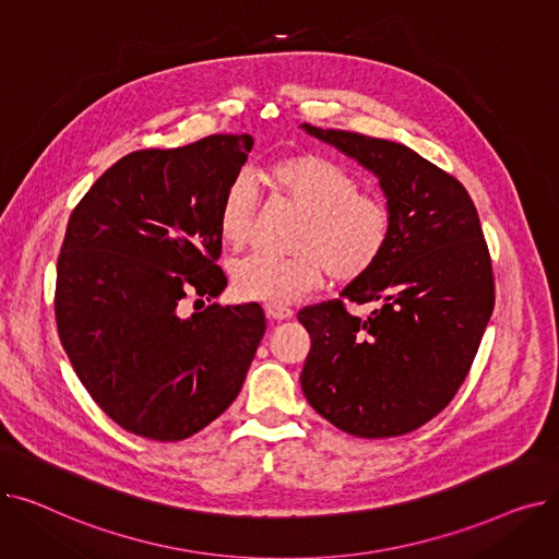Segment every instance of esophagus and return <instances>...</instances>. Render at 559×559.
I'll list each match as a JSON object with an SVG mask.
<instances>
[{"mask_svg":"<svg viewBox=\"0 0 559 559\" xmlns=\"http://www.w3.org/2000/svg\"><path fill=\"white\" fill-rule=\"evenodd\" d=\"M264 312H267V317H270L272 321H283V319H289L292 314H295V312H292V310L285 308V306H267V308H264Z\"/></svg>","mask_w":559,"mask_h":559,"instance_id":"1","label":"esophagus"}]
</instances>
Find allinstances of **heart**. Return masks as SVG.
I'll return each mask as SVG.
<instances>
[{"label": "heart", "mask_w": 559, "mask_h": 559, "mask_svg": "<svg viewBox=\"0 0 559 559\" xmlns=\"http://www.w3.org/2000/svg\"><path fill=\"white\" fill-rule=\"evenodd\" d=\"M270 190L304 213L292 247L297 253L272 258L253 253L235 264L233 289L245 301L289 306L317 289L329 274L348 285L383 260L392 235L390 203L360 190L358 176L314 152L276 158L264 169ZM255 219V190L245 174L228 183L217 211L219 238L230 249L249 245Z\"/></svg>", "instance_id": "1"}]
</instances>
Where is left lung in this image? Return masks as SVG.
Masks as SVG:
<instances>
[{"instance_id": "8db88e82", "label": "left lung", "mask_w": 559, "mask_h": 559, "mask_svg": "<svg viewBox=\"0 0 559 559\" xmlns=\"http://www.w3.org/2000/svg\"><path fill=\"white\" fill-rule=\"evenodd\" d=\"M304 129L380 179L394 215L392 242L342 299L308 306L301 388L340 430L380 439L413 432L453 401L493 310L491 258L478 211L451 174L405 144ZM344 300L371 302L369 318Z\"/></svg>"}]
</instances>
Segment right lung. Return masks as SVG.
<instances>
[{
    "instance_id": "1",
    "label": "right lung",
    "mask_w": 559,
    "mask_h": 559,
    "mask_svg": "<svg viewBox=\"0 0 559 559\" xmlns=\"http://www.w3.org/2000/svg\"><path fill=\"white\" fill-rule=\"evenodd\" d=\"M251 146L242 133L133 152L70 215L56 264L58 337L87 394L133 435L181 442L215 421L267 329L258 304L183 314L186 299L226 287L217 211Z\"/></svg>"
}]
</instances>
